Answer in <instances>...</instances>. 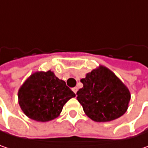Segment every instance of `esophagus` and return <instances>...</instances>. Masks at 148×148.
<instances>
[{
    "label": "esophagus",
    "mask_w": 148,
    "mask_h": 148,
    "mask_svg": "<svg viewBox=\"0 0 148 148\" xmlns=\"http://www.w3.org/2000/svg\"><path fill=\"white\" fill-rule=\"evenodd\" d=\"M77 90H78V89H77V88H76V87L72 88V91H73V92H75L76 94H77Z\"/></svg>",
    "instance_id": "obj_1"
}]
</instances>
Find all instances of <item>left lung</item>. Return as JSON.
<instances>
[{"label": "left lung", "instance_id": "1", "mask_svg": "<svg viewBox=\"0 0 148 148\" xmlns=\"http://www.w3.org/2000/svg\"><path fill=\"white\" fill-rule=\"evenodd\" d=\"M81 82L83 88L77 92V99L90 119L110 121L125 113L131 99L130 92L109 69L101 66L93 70Z\"/></svg>", "mask_w": 148, "mask_h": 148}]
</instances>
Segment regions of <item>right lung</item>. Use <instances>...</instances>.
<instances>
[{
    "label": "right lung",
    "instance_id": "obj_1",
    "mask_svg": "<svg viewBox=\"0 0 148 148\" xmlns=\"http://www.w3.org/2000/svg\"><path fill=\"white\" fill-rule=\"evenodd\" d=\"M76 94L55 74L35 72L18 92L19 105L30 119L45 122L58 117L63 106Z\"/></svg>",
    "mask_w": 148,
    "mask_h": 148
}]
</instances>
